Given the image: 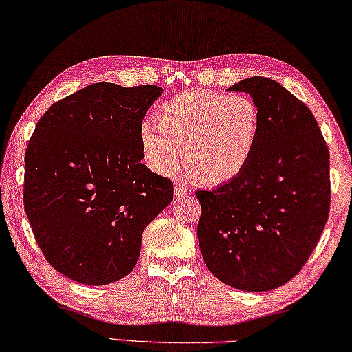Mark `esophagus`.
I'll return each instance as SVG.
<instances>
[{
  "mask_svg": "<svg viewBox=\"0 0 352 352\" xmlns=\"http://www.w3.org/2000/svg\"><path fill=\"white\" fill-rule=\"evenodd\" d=\"M190 193V188H188L182 181L175 182V197H184V195Z\"/></svg>",
  "mask_w": 352,
  "mask_h": 352,
  "instance_id": "obj_1",
  "label": "esophagus"
}]
</instances>
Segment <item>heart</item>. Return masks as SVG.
<instances>
[{"label": "heart", "instance_id": "b5f03b06", "mask_svg": "<svg viewBox=\"0 0 352 352\" xmlns=\"http://www.w3.org/2000/svg\"><path fill=\"white\" fill-rule=\"evenodd\" d=\"M159 126L146 120L140 143L148 165L173 175L181 164L195 182L219 186L239 175L256 148L261 111L245 94L190 91L166 102L157 111Z\"/></svg>", "mask_w": 352, "mask_h": 352}]
</instances>
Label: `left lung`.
I'll use <instances>...</instances> for the list:
<instances>
[{
  "instance_id": "obj_1",
  "label": "left lung",
  "mask_w": 352,
  "mask_h": 352,
  "mask_svg": "<svg viewBox=\"0 0 352 352\" xmlns=\"http://www.w3.org/2000/svg\"><path fill=\"white\" fill-rule=\"evenodd\" d=\"M261 111L256 148L234 179L198 190V242L208 269L231 288L264 293L299 274L329 217V151L308 107L275 80L250 77Z\"/></svg>"
}]
</instances>
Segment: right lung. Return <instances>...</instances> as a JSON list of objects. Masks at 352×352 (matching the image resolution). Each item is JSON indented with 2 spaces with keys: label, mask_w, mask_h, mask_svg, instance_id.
Wrapping results in <instances>:
<instances>
[{
  "label": "right lung",
  "mask_w": 352,
  "mask_h": 352,
  "mask_svg": "<svg viewBox=\"0 0 352 352\" xmlns=\"http://www.w3.org/2000/svg\"><path fill=\"white\" fill-rule=\"evenodd\" d=\"M162 91L94 83L37 122L25 155V210L48 263L74 282L99 286L131 274L144 228L171 203V181L142 164L140 143Z\"/></svg>",
  "instance_id": "add662e5"
}]
</instances>
